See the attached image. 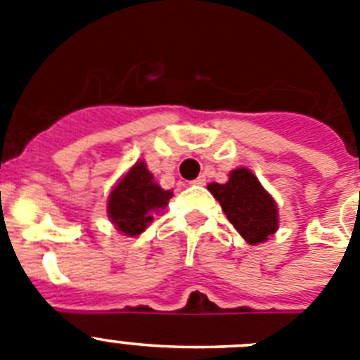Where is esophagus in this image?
Listing matches in <instances>:
<instances>
[{"label": "esophagus", "instance_id": "34e87169", "mask_svg": "<svg viewBox=\"0 0 360 360\" xmlns=\"http://www.w3.org/2000/svg\"><path fill=\"white\" fill-rule=\"evenodd\" d=\"M205 182H207V180H205V176H198L196 180H193V184H195V186H205Z\"/></svg>", "mask_w": 360, "mask_h": 360}]
</instances>
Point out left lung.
I'll return each mask as SVG.
<instances>
[{
    "label": "left lung",
    "mask_w": 360,
    "mask_h": 360,
    "mask_svg": "<svg viewBox=\"0 0 360 360\" xmlns=\"http://www.w3.org/2000/svg\"><path fill=\"white\" fill-rule=\"evenodd\" d=\"M207 189L247 243H263L278 231V205L247 167L231 171L227 184H209Z\"/></svg>",
    "instance_id": "8db88e82"
}]
</instances>
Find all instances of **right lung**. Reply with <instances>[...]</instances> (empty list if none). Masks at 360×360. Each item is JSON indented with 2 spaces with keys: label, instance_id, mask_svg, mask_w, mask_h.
<instances>
[{
  "label": "right lung",
  "instance_id": "right-lung-1",
  "mask_svg": "<svg viewBox=\"0 0 360 360\" xmlns=\"http://www.w3.org/2000/svg\"><path fill=\"white\" fill-rule=\"evenodd\" d=\"M173 196L164 191L144 162H136L119 180L108 198V216L126 236H139L153 221V214L160 212Z\"/></svg>",
  "mask_w": 360,
  "mask_h": 360
}]
</instances>
